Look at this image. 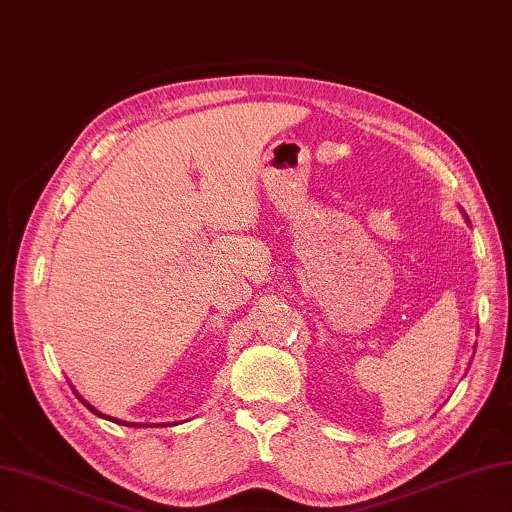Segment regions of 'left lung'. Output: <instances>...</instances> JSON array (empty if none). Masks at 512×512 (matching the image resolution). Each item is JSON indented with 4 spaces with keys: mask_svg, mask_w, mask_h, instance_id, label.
I'll return each instance as SVG.
<instances>
[{
    "mask_svg": "<svg viewBox=\"0 0 512 512\" xmlns=\"http://www.w3.org/2000/svg\"><path fill=\"white\" fill-rule=\"evenodd\" d=\"M465 220H468V215H465ZM468 222H470V220H468Z\"/></svg>",
    "mask_w": 512,
    "mask_h": 512,
    "instance_id": "1",
    "label": "left lung"
}]
</instances>
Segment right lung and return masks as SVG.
Here are the masks:
<instances>
[{
	"label": "right lung",
	"instance_id": "obj_1",
	"mask_svg": "<svg viewBox=\"0 0 512 512\" xmlns=\"http://www.w3.org/2000/svg\"><path fill=\"white\" fill-rule=\"evenodd\" d=\"M76 396H78V393H76ZM78 400L80 402H83V405L89 409V411H92V414L94 416H98V418H105V420H112V423H116V425H128V427H146V423H125V420H119V418H110V416H105V414H101V411H98L96 407H92V405H89V402H85L83 398H80L78 396ZM170 425V423H168Z\"/></svg>",
	"mask_w": 512,
	"mask_h": 512
}]
</instances>
